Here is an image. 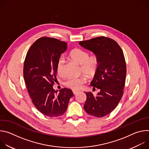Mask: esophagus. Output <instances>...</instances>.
<instances>
[{
	"mask_svg": "<svg viewBox=\"0 0 149 149\" xmlns=\"http://www.w3.org/2000/svg\"><path fill=\"white\" fill-rule=\"evenodd\" d=\"M79 93V91H75V90H73V93H74V94H78V93Z\"/></svg>",
	"mask_w": 149,
	"mask_h": 149,
	"instance_id": "34e87169",
	"label": "esophagus"
}]
</instances>
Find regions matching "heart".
<instances>
[{"label":"heart","instance_id":"1","mask_svg":"<svg viewBox=\"0 0 149 149\" xmlns=\"http://www.w3.org/2000/svg\"><path fill=\"white\" fill-rule=\"evenodd\" d=\"M70 57L81 65L82 72L87 77H93L96 73L99 65L98 58L96 55L89 56L88 52L86 51L76 48L71 51ZM63 58H60L56 63V72L59 75L63 74ZM86 78L84 77H71L66 80L65 85L74 90H78L82 88V84L86 82Z\"/></svg>","mask_w":149,"mask_h":149}]
</instances>
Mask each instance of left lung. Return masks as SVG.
<instances>
[{
  "mask_svg": "<svg viewBox=\"0 0 149 149\" xmlns=\"http://www.w3.org/2000/svg\"><path fill=\"white\" fill-rule=\"evenodd\" d=\"M79 44L93 52L99 61L90 85L100 89V92L96 95L85 93L87 100L84 108L88 114L102 117L117 107L123 96L126 77L124 54L115 40L104 36L81 41Z\"/></svg>",
  "mask_w": 149,
  "mask_h": 149,
  "instance_id": "obj_1",
  "label": "left lung"
}]
</instances>
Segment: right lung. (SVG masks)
<instances>
[{
    "label": "right lung",
    "instance_id": "add662e5",
    "mask_svg": "<svg viewBox=\"0 0 149 149\" xmlns=\"http://www.w3.org/2000/svg\"><path fill=\"white\" fill-rule=\"evenodd\" d=\"M67 47L65 42L44 37L36 40L27 52L24 77L29 94L36 108L49 117H59L66 111L71 90L58 93L53 89L56 79V63Z\"/></svg>",
    "mask_w": 149,
    "mask_h": 149
}]
</instances>
